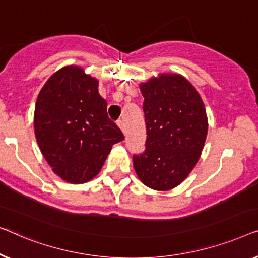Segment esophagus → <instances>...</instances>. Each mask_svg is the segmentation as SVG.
<instances>
[{"label": "esophagus", "mask_w": 258, "mask_h": 258, "mask_svg": "<svg viewBox=\"0 0 258 258\" xmlns=\"http://www.w3.org/2000/svg\"><path fill=\"white\" fill-rule=\"evenodd\" d=\"M117 124H118L119 127H120V130L122 131V132L126 133V126H125V122L122 121V120H118Z\"/></svg>", "instance_id": "obj_1"}]
</instances>
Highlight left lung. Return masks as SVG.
Here are the masks:
<instances>
[{"label": "left lung", "mask_w": 258, "mask_h": 258, "mask_svg": "<svg viewBox=\"0 0 258 258\" xmlns=\"http://www.w3.org/2000/svg\"><path fill=\"white\" fill-rule=\"evenodd\" d=\"M140 89L147 138L133 165L146 186L167 190L182 182L200 158L208 132L206 108L179 75H162Z\"/></svg>", "instance_id": "obj_1"}]
</instances>
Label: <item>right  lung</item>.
Masks as SVG:
<instances>
[{
    "mask_svg": "<svg viewBox=\"0 0 258 258\" xmlns=\"http://www.w3.org/2000/svg\"><path fill=\"white\" fill-rule=\"evenodd\" d=\"M34 125L45 160L71 183L96 176L112 145L124 140L108 118L98 81L78 67L60 69L48 79L36 101Z\"/></svg>",
    "mask_w": 258,
    "mask_h": 258,
    "instance_id": "right-lung-1",
    "label": "right lung"
}]
</instances>
